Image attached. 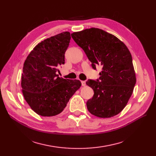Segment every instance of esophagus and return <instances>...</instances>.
I'll return each mask as SVG.
<instances>
[{"label": "esophagus", "mask_w": 156, "mask_h": 156, "mask_svg": "<svg viewBox=\"0 0 156 156\" xmlns=\"http://www.w3.org/2000/svg\"><path fill=\"white\" fill-rule=\"evenodd\" d=\"M81 83H82V86L83 87H85L86 86V82L84 81H82Z\"/></svg>", "instance_id": "obj_1"}]
</instances>
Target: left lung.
<instances>
[{
  "label": "left lung",
  "instance_id": "left-lung-1",
  "mask_svg": "<svg viewBox=\"0 0 156 156\" xmlns=\"http://www.w3.org/2000/svg\"><path fill=\"white\" fill-rule=\"evenodd\" d=\"M72 38L83 49L92 67H102L97 81L87 84L94 96L87 102L88 111L100 118H111L126 106L133 91L136 76L132 56L126 45L115 36L97 28L73 32Z\"/></svg>",
  "mask_w": 156,
  "mask_h": 156
}]
</instances>
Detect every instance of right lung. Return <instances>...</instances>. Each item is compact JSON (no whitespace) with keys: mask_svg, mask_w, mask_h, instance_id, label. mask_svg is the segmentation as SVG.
I'll return each mask as SVG.
<instances>
[{"mask_svg":"<svg viewBox=\"0 0 156 156\" xmlns=\"http://www.w3.org/2000/svg\"><path fill=\"white\" fill-rule=\"evenodd\" d=\"M70 39V33L64 32L44 40L33 49L24 62L22 92L30 108L40 116L60 114L81 86L79 80L65 79L56 74L58 68L64 64Z\"/></svg>","mask_w":156,"mask_h":156,"instance_id":"add662e5","label":"right lung"}]
</instances>
